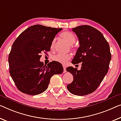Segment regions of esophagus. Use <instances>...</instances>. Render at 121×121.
<instances>
[{"instance_id": "1", "label": "esophagus", "mask_w": 121, "mask_h": 121, "mask_svg": "<svg viewBox=\"0 0 121 121\" xmlns=\"http://www.w3.org/2000/svg\"><path fill=\"white\" fill-rule=\"evenodd\" d=\"M62 66H63V68H64V73H66V72H67L66 71V66L65 65H64Z\"/></svg>"}]
</instances>
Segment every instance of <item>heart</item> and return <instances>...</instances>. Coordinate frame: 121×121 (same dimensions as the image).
<instances>
[{
    "label": "heart",
    "mask_w": 121,
    "mask_h": 121,
    "mask_svg": "<svg viewBox=\"0 0 121 121\" xmlns=\"http://www.w3.org/2000/svg\"><path fill=\"white\" fill-rule=\"evenodd\" d=\"M60 37L62 39L65 41L69 45H72L75 43L76 41V37L74 34L69 31H64L60 34ZM55 45V39L52 41L50 44V49L53 50L54 49ZM71 58V55L67 54H58L53 56V59L54 61L58 62L61 64H65L67 61Z\"/></svg>",
    "instance_id": "heart-1"
}]
</instances>
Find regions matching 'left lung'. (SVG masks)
Segmentation results:
<instances>
[{"label": "left lung", "instance_id": "obj_1", "mask_svg": "<svg viewBox=\"0 0 121 121\" xmlns=\"http://www.w3.org/2000/svg\"><path fill=\"white\" fill-rule=\"evenodd\" d=\"M78 37L79 47L72 63L82 62L81 69L68 67L73 81L67 86L72 94L85 95L96 90L107 74L111 59L109 44L101 32L84 25L72 29Z\"/></svg>", "mask_w": 121, "mask_h": 121}]
</instances>
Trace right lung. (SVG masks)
I'll list each match as a JSON object with an SVG mask.
<instances>
[{
	"label": "right lung",
	"mask_w": 121,
	"mask_h": 121,
	"mask_svg": "<svg viewBox=\"0 0 121 121\" xmlns=\"http://www.w3.org/2000/svg\"><path fill=\"white\" fill-rule=\"evenodd\" d=\"M62 28L34 25L19 35L9 55L10 74L17 89L29 95H37L47 89L50 78L63 72L60 63L52 61L45 65L41 54L49 52L55 35Z\"/></svg>",
	"instance_id": "right-lung-1"
}]
</instances>
